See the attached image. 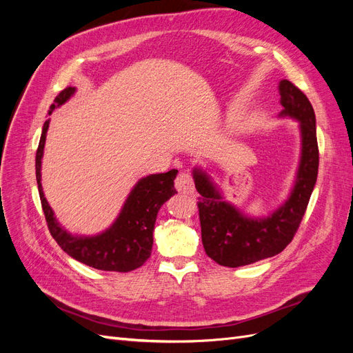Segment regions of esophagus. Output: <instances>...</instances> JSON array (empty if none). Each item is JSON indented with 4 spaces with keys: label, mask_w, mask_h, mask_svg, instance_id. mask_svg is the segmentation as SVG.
Here are the masks:
<instances>
[{
    "label": "esophagus",
    "mask_w": 353,
    "mask_h": 353,
    "mask_svg": "<svg viewBox=\"0 0 353 353\" xmlns=\"http://www.w3.org/2000/svg\"><path fill=\"white\" fill-rule=\"evenodd\" d=\"M175 187H176L179 193H184V194L193 193V191H194L193 176H191L188 172H185V170H184V172H179L178 176L175 178Z\"/></svg>",
    "instance_id": "34e87169"
}]
</instances>
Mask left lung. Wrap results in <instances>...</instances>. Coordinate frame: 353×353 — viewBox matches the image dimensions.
I'll use <instances>...</instances> for the list:
<instances>
[{
    "label": "left lung",
    "instance_id": "left-lung-1",
    "mask_svg": "<svg viewBox=\"0 0 353 353\" xmlns=\"http://www.w3.org/2000/svg\"><path fill=\"white\" fill-rule=\"evenodd\" d=\"M283 113L301 121L302 159L296 185L284 205L270 218L252 219L222 200L208 175L194 169L199 191V218L201 241L206 254L222 266H237L258 262L283 252L292 243L303 219L314 191L319 152L316 141L315 113L311 101L290 81L280 82Z\"/></svg>",
    "mask_w": 353,
    "mask_h": 353
}]
</instances>
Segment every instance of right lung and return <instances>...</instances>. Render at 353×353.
<instances>
[{
	"instance_id": "1",
	"label": "right lung",
	"mask_w": 353,
	"mask_h": 353,
	"mask_svg": "<svg viewBox=\"0 0 353 353\" xmlns=\"http://www.w3.org/2000/svg\"><path fill=\"white\" fill-rule=\"evenodd\" d=\"M73 92L74 88L70 87L60 91L54 99V104H51L50 114L56 109V105L65 103ZM47 130L48 121L42 128L41 140L37 148L35 169L41 205L52 239L73 259L92 266L95 270L130 272L140 268L152 254L157 212L170 196L176 193L174 179L178 170L170 169L165 174L143 178L131 191L119 218L105 232L97 237H73L59 225L54 213L42 193L41 159L42 152H44Z\"/></svg>"
}]
</instances>
